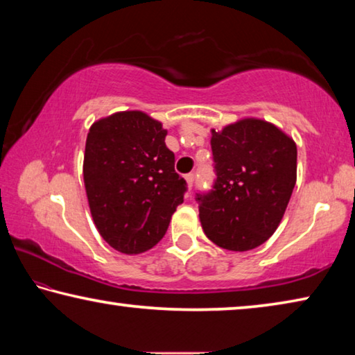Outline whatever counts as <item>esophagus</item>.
I'll list each match as a JSON object with an SVG mask.
<instances>
[{"instance_id": "34e87169", "label": "esophagus", "mask_w": 355, "mask_h": 355, "mask_svg": "<svg viewBox=\"0 0 355 355\" xmlns=\"http://www.w3.org/2000/svg\"><path fill=\"white\" fill-rule=\"evenodd\" d=\"M184 178H187L188 188H189V189H193V184H194V173H188V175L184 177Z\"/></svg>"}]
</instances>
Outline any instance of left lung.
<instances>
[{
    "label": "left lung",
    "instance_id": "obj_1",
    "mask_svg": "<svg viewBox=\"0 0 355 355\" xmlns=\"http://www.w3.org/2000/svg\"><path fill=\"white\" fill-rule=\"evenodd\" d=\"M216 180L198 194L202 229L229 251H250L279 226L297 180V147L272 123L245 118L211 129Z\"/></svg>",
    "mask_w": 355,
    "mask_h": 355
}]
</instances>
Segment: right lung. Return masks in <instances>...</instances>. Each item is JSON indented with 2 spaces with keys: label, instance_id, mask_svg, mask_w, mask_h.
Masks as SVG:
<instances>
[{
  "label": "right lung",
  "instance_id": "add662e5",
  "mask_svg": "<svg viewBox=\"0 0 355 355\" xmlns=\"http://www.w3.org/2000/svg\"><path fill=\"white\" fill-rule=\"evenodd\" d=\"M166 136L159 121L139 110L89 128L83 156L89 211L101 237L125 254L153 248L183 202L187 182L175 172Z\"/></svg>",
  "mask_w": 355,
  "mask_h": 355
}]
</instances>
